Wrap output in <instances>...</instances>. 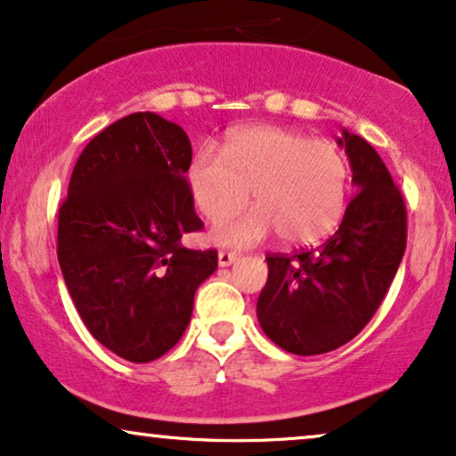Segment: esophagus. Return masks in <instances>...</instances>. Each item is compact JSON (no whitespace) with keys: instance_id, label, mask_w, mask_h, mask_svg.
Returning <instances> with one entry per match:
<instances>
[{"instance_id":"obj_1","label":"esophagus","mask_w":456,"mask_h":456,"mask_svg":"<svg viewBox=\"0 0 456 456\" xmlns=\"http://www.w3.org/2000/svg\"><path fill=\"white\" fill-rule=\"evenodd\" d=\"M238 258H240V252H232V250L218 252V265H221V267H229V265H233Z\"/></svg>"}]
</instances>
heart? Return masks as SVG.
<instances>
[{"label": "heart", "mask_w": 456, "mask_h": 456, "mask_svg": "<svg viewBox=\"0 0 456 456\" xmlns=\"http://www.w3.org/2000/svg\"><path fill=\"white\" fill-rule=\"evenodd\" d=\"M187 176L198 210L221 221L212 240L233 248L258 244L275 232L286 244H318L341 224L351 191V166L341 149L278 126L233 132L224 155L204 145ZM250 191L257 208L227 219Z\"/></svg>", "instance_id": "obj_1"}]
</instances>
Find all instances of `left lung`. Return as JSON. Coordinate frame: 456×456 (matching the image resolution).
Segmentation results:
<instances>
[{"mask_svg": "<svg viewBox=\"0 0 456 456\" xmlns=\"http://www.w3.org/2000/svg\"><path fill=\"white\" fill-rule=\"evenodd\" d=\"M338 145L357 193L337 233L295 255H269L258 295L263 332L297 355H318L349 343L387 295L406 250V204L370 142L343 130Z\"/></svg>", "mask_w": 456, "mask_h": 456, "instance_id": "1", "label": "left lung"}]
</instances>
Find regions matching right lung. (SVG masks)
Returning <instances> with one entry per match:
<instances>
[{
	"mask_svg": "<svg viewBox=\"0 0 456 456\" xmlns=\"http://www.w3.org/2000/svg\"><path fill=\"white\" fill-rule=\"evenodd\" d=\"M191 142L158 113H132L79 155L59 210V263L79 318L128 362L170 351L191 320L216 250H189L200 232L185 172Z\"/></svg>",
	"mask_w": 456,
	"mask_h": 456,
	"instance_id": "1",
	"label": "right lung"
}]
</instances>
